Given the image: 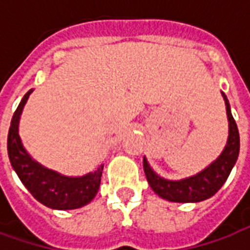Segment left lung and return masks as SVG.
I'll return each mask as SVG.
<instances>
[{"instance_id": "8db88e82", "label": "left lung", "mask_w": 250, "mask_h": 250, "mask_svg": "<svg viewBox=\"0 0 250 250\" xmlns=\"http://www.w3.org/2000/svg\"><path fill=\"white\" fill-rule=\"evenodd\" d=\"M226 104V114L229 120V138L228 145L224 148L217 161L194 177L182 181H167L158 177L148 166L146 158L143 159V170L151 188L155 193L171 202H199L213 197L225 184L231 168L236 163L240 152V134L236 120L230 112V105L226 95L222 92Z\"/></svg>"}]
</instances>
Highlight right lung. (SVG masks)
<instances>
[{
  "mask_svg": "<svg viewBox=\"0 0 250 250\" xmlns=\"http://www.w3.org/2000/svg\"><path fill=\"white\" fill-rule=\"evenodd\" d=\"M32 93H25L14 111L8 134V154L14 171L24 186L39 202L51 209L71 210L89 204L96 195L102 181L103 166L84 177L69 178L56 171L48 170L29 157L21 145L19 136V122L24 104Z\"/></svg>",
  "mask_w": 250,
  "mask_h": 250,
  "instance_id": "1",
  "label": "right lung"
}]
</instances>
